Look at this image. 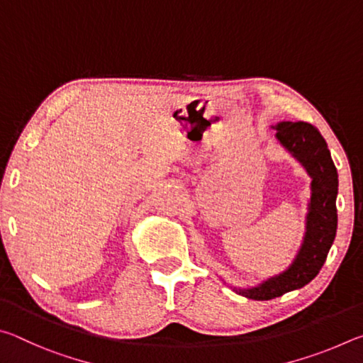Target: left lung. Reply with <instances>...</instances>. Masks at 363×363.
I'll use <instances>...</instances> for the list:
<instances>
[{"instance_id": "obj_1", "label": "left lung", "mask_w": 363, "mask_h": 363, "mask_svg": "<svg viewBox=\"0 0 363 363\" xmlns=\"http://www.w3.org/2000/svg\"><path fill=\"white\" fill-rule=\"evenodd\" d=\"M275 130L281 145L286 147L312 176V195L307 232L294 262L284 274L266 280L259 286L240 290L243 296L257 301L279 298L309 284L320 272L337 227V171L322 134L306 121H284L279 123Z\"/></svg>"}]
</instances>
